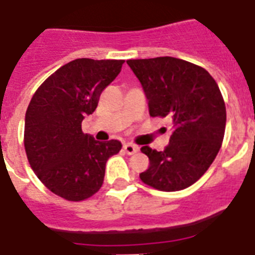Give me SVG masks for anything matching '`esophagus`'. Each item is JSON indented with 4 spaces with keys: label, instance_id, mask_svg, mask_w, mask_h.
<instances>
[{
    "label": "esophagus",
    "instance_id": "esophagus-1",
    "mask_svg": "<svg viewBox=\"0 0 255 255\" xmlns=\"http://www.w3.org/2000/svg\"><path fill=\"white\" fill-rule=\"evenodd\" d=\"M124 151L128 155H132V153H135L138 151V146L132 144V143H126V144H124Z\"/></svg>",
    "mask_w": 255,
    "mask_h": 255
}]
</instances>
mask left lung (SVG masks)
Masks as SVG:
<instances>
[{"mask_svg":"<svg viewBox=\"0 0 255 255\" xmlns=\"http://www.w3.org/2000/svg\"><path fill=\"white\" fill-rule=\"evenodd\" d=\"M126 62L139 79L151 117L173 123L164 151L140 148L150 159L140 180L161 191L189 188L215 160L224 138L226 104L218 83L203 67L174 57Z\"/></svg>","mask_w":255,"mask_h":255,"instance_id":"left-lung-1","label":"left lung"}]
</instances>
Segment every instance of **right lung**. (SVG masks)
I'll return each instance as SVG.
<instances>
[{
    "mask_svg": "<svg viewBox=\"0 0 255 255\" xmlns=\"http://www.w3.org/2000/svg\"><path fill=\"white\" fill-rule=\"evenodd\" d=\"M124 60L78 58L61 66L36 90L24 119L28 163L52 193L67 201L90 198L102 188L105 164L121 150L116 139L99 142L82 131Z\"/></svg>",
    "mask_w": 255,
    "mask_h": 255,
    "instance_id": "obj_1",
    "label": "right lung"
}]
</instances>
